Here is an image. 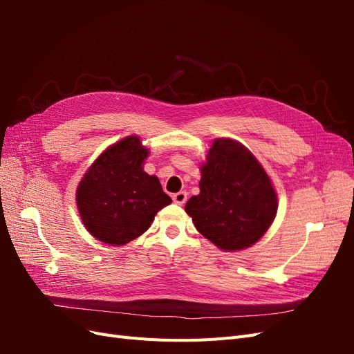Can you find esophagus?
Instances as JSON below:
<instances>
[{
    "label": "esophagus",
    "instance_id": "1",
    "mask_svg": "<svg viewBox=\"0 0 354 354\" xmlns=\"http://www.w3.org/2000/svg\"><path fill=\"white\" fill-rule=\"evenodd\" d=\"M173 201L176 202V203H178V205H183V203L187 201V194L186 192H177V194H174L173 195Z\"/></svg>",
    "mask_w": 354,
    "mask_h": 354
}]
</instances>
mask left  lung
Segmentation results:
<instances>
[{
    "label": "left lung",
    "mask_w": 354,
    "mask_h": 354,
    "mask_svg": "<svg viewBox=\"0 0 354 354\" xmlns=\"http://www.w3.org/2000/svg\"><path fill=\"white\" fill-rule=\"evenodd\" d=\"M201 173L199 195L185 207L198 232L223 251L254 245L277 209L276 192L261 164L241 143L217 138Z\"/></svg>",
    "instance_id": "obj_1"
}]
</instances>
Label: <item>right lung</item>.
I'll use <instances>...</instances> for the list:
<instances>
[{
  "label": "right lung",
  "mask_w": 354,
  "mask_h": 354,
  "mask_svg": "<svg viewBox=\"0 0 354 354\" xmlns=\"http://www.w3.org/2000/svg\"><path fill=\"white\" fill-rule=\"evenodd\" d=\"M149 151L128 136L94 160L78 185L77 205L84 226L108 245H125L140 236L171 198L158 177L143 171Z\"/></svg>",
  "instance_id": "1"
}]
</instances>
